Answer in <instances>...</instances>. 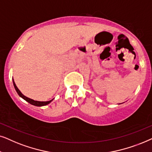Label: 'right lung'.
<instances>
[{
	"mask_svg": "<svg viewBox=\"0 0 152 152\" xmlns=\"http://www.w3.org/2000/svg\"><path fill=\"white\" fill-rule=\"evenodd\" d=\"M13 84H14V87H15V90H16V91H17V94L19 95V96L21 97L22 99H23L24 100H26V102L29 103V104L33 105V106H46V105H48V104H50V103L53 100V99L50 100V101H48V102H39V101H35V100H33V99H30V98H28V97H27V96H24V95L22 94V93L21 92V91H20L19 89H18L17 86H16V84H15V81H14V80H13Z\"/></svg>",
	"mask_w": 152,
	"mask_h": 152,
	"instance_id": "obj_1",
	"label": "right lung"
}]
</instances>
